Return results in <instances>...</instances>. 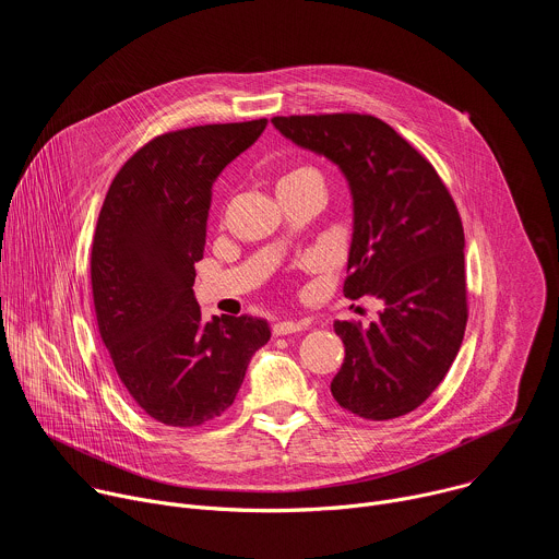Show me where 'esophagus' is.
Masks as SVG:
<instances>
[{
  "mask_svg": "<svg viewBox=\"0 0 559 559\" xmlns=\"http://www.w3.org/2000/svg\"><path fill=\"white\" fill-rule=\"evenodd\" d=\"M302 330H307V321H278L272 328L274 336H287V334H296Z\"/></svg>",
  "mask_w": 559,
  "mask_h": 559,
  "instance_id": "obj_1",
  "label": "esophagus"
}]
</instances>
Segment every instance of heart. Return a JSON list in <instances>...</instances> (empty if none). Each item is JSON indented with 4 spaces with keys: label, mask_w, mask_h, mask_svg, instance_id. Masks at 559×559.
<instances>
[{
    "label": "heart",
    "mask_w": 559,
    "mask_h": 559,
    "mask_svg": "<svg viewBox=\"0 0 559 559\" xmlns=\"http://www.w3.org/2000/svg\"><path fill=\"white\" fill-rule=\"evenodd\" d=\"M305 177H321V175H318L313 168L302 166V168H296V170L287 173V175L278 181V186H281V183H292V181H298V179H305Z\"/></svg>",
    "instance_id": "b5f03b06"
}]
</instances>
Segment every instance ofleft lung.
Wrapping results in <instances>:
<instances>
[{
	"label": "left lung",
	"mask_w": 559,
	"mask_h": 559,
	"mask_svg": "<svg viewBox=\"0 0 559 559\" xmlns=\"http://www.w3.org/2000/svg\"><path fill=\"white\" fill-rule=\"evenodd\" d=\"M296 145L328 156L354 199L345 296L382 300L378 321H336L345 362L334 401L367 420L420 407L447 376L466 328L464 229L427 158L371 115L274 117Z\"/></svg>",
	"instance_id": "1"
}]
</instances>
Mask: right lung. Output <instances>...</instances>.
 <instances>
[{
    "label": "right lung",
    "instance_id": "obj_1",
    "mask_svg": "<svg viewBox=\"0 0 559 559\" xmlns=\"http://www.w3.org/2000/svg\"><path fill=\"white\" fill-rule=\"evenodd\" d=\"M265 126L210 123L154 136L117 173L99 212L91 257L99 334L134 403L168 427L218 418L272 336L252 316L205 323L192 289L212 186Z\"/></svg>",
    "mask_w": 559,
    "mask_h": 559
}]
</instances>
